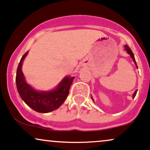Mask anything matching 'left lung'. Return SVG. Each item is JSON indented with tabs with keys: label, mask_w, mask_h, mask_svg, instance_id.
I'll list each match as a JSON object with an SVG mask.
<instances>
[{
	"label": "left lung",
	"mask_w": 150,
	"mask_h": 150,
	"mask_svg": "<svg viewBox=\"0 0 150 150\" xmlns=\"http://www.w3.org/2000/svg\"><path fill=\"white\" fill-rule=\"evenodd\" d=\"M125 49H126V50L127 51V52L128 54H130V55H131V57H132V59H133V60L134 61V62H135V65H136V67H138V66H137V64H136V62H135V57H134V54H133V52H132L131 51V48H130L129 47H128V45H125ZM137 91H135V92L134 93V94H133V98H134L135 97V96H136V93H137Z\"/></svg>",
	"instance_id": "8db88e82"
}]
</instances>
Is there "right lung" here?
<instances>
[{"label": "right lung", "instance_id": "add662e5", "mask_svg": "<svg viewBox=\"0 0 150 150\" xmlns=\"http://www.w3.org/2000/svg\"><path fill=\"white\" fill-rule=\"evenodd\" d=\"M28 51L19 62L16 74L17 88L21 98L29 107L40 113H47L57 110L67 98L70 86L74 77L66 76L54 90L36 91L26 82L22 71V65Z\"/></svg>", "mask_w": 150, "mask_h": 150}]
</instances>
